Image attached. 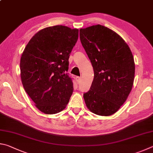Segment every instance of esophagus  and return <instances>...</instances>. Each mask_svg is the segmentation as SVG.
Wrapping results in <instances>:
<instances>
[{"mask_svg": "<svg viewBox=\"0 0 153 153\" xmlns=\"http://www.w3.org/2000/svg\"><path fill=\"white\" fill-rule=\"evenodd\" d=\"M81 81V77H76V81H77V83H79Z\"/></svg>", "mask_w": 153, "mask_h": 153, "instance_id": "obj_1", "label": "esophagus"}]
</instances>
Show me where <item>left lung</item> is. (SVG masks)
I'll use <instances>...</instances> for the list:
<instances>
[{"mask_svg": "<svg viewBox=\"0 0 153 153\" xmlns=\"http://www.w3.org/2000/svg\"><path fill=\"white\" fill-rule=\"evenodd\" d=\"M80 39L94 71L90 90L83 95L85 104L93 114L111 116L118 111L132 89V53L120 35L103 25L81 29Z\"/></svg>", "mask_w": 153, "mask_h": 153, "instance_id": "8db88e82", "label": "left lung"}]
</instances>
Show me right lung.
<instances>
[{
	"mask_svg": "<svg viewBox=\"0 0 153 153\" xmlns=\"http://www.w3.org/2000/svg\"><path fill=\"white\" fill-rule=\"evenodd\" d=\"M78 37V29L48 27L31 37L22 53L20 70L24 89L45 114L62 111L72 94L73 83L66 72Z\"/></svg>",
	"mask_w": 153,
	"mask_h": 153,
	"instance_id": "right-lung-1",
	"label": "right lung"
}]
</instances>
